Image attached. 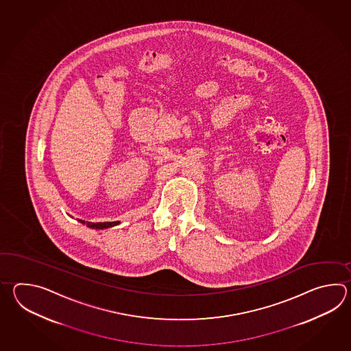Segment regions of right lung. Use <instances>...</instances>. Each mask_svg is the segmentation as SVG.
I'll use <instances>...</instances> for the list:
<instances>
[{
  "instance_id": "right-lung-1",
  "label": "right lung",
  "mask_w": 351,
  "mask_h": 351,
  "mask_svg": "<svg viewBox=\"0 0 351 351\" xmlns=\"http://www.w3.org/2000/svg\"><path fill=\"white\" fill-rule=\"evenodd\" d=\"M80 223L85 224L86 227H89V228H93V230H105V228H110V227H114V226H118L120 223L119 221H117V222H97V223H94V222H85V221H82V219H77Z\"/></svg>"
}]
</instances>
